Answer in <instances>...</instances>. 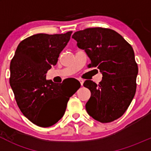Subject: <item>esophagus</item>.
<instances>
[{
	"instance_id": "1",
	"label": "esophagus",
	"mask_w": 151,
	"mask_h": 151,
	"mask_svg": "<svg viewBox=\"0 0 151 151\" xmlns=\"http://www.w3.org/2000/svg\"><path fill=\"white\" fill-rule=\"evenodd\" d=\"M78 80L80 81V84H81V85H83V83H84V80H83V79H79Z\"/></svg>"
}]
</instances>
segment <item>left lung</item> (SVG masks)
Masks as SVG:
<instances>
[{"label": "left lung", "mask_w": 151, "mask_h": 151, "mask_svg": "<svg viewBox=\"0 0 151 151\" xmlns=\"http://www.w3.org/2000/svg\"><path fill=\"white\" fill-rule=\"evenodd\" d=\"M72 38L89 57L88 67H95L102 73L99 84L92 80H86L83 84L91 93L85 105L88 115L101 123L121 118L137 89L138 66L132 47L121 35L109 28H86L75 32Z\"/></svg>", "instance_id": "left-lung-1"}]
</instances>
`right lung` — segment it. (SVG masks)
I'll return each instance as SVG.
<instances>
[{
  "label": "right lung",
  "mask_w": 151,
  "mask_h": 151,
  "mask_svg": "<svg viewBox=\"0 0 151 151\" xmlns=\"http://www.w3.org/2000/svg\"><path fill=\"white\" fill-rule=\"evenodd\" d=\"M72 31L62 34L38 33L18 45L10 63L9 83L22 113L41 127H50L63 116L69 98L80 88L67 89L46 80L57 63Z\"/></svg>",
  "instance_id": "1"
}]
</instances>
